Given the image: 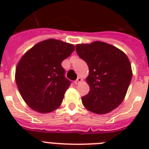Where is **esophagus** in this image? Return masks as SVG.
<instances>
[{
    "mask_svg": "<svg viewBox=\"0 0 149 149\" xmlns=\"http://www.w3.org/2000/svg\"><path fill=\"white\" fill-rule=\"evenodd\" d=\"M82 81H83V79H82L81 77H78L77 80L75 81V84H77H77H79Z\"/></svg>",
    "mask_w": 149,
    "mask_h": 149,
    "instance_id": "esophagus-1",
    "label": "esophagus"
}]
</instances>
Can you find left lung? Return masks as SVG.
Returning a JSON list of instances; mask_svg holds the SVG:
<instances>
[{"instance_id":"obj_1","label":"left lung","mask_w":149,"mask_h":149,"mask_svg":"<svg viewBox=\"0 0 149 149\" xmlns=\"http://www.w3.org/2000/svg\"><path fill=\"white\" fill-rule=\"evenodd\" d=\"M76 50L89 67L86 80L91 91L82 97L84 106L97 114L111 112L125 99L132 80L127 56L115 46L100 41L77 44Z\"/></svg>"}]
</instances>
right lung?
I'll return each mask as SVG.
<instances>
[{"label":"right lung","mask_w":149,"mask_h":149,"mask_svg":"<svg viewBox=\"0 0 149 149\" xmlns=\"http://www.w3.org/2000/svg\"><path fill=\"white\" fill-rule=\"evenodd\" d=\"M74 50L72 44L49 38L23 55L15 70V81L29 107L45 113L60 106L70 86L61 63Z\"/></svg>","instance_id":"1"}]
</instances>
